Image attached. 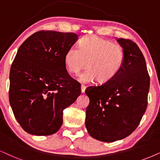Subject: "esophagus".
Returning a JSON list of instances; mask_svg holds the SVG:
<instances>
[{"label":"esophagus","mask_w":160,"mask_h":160,"mask_svg":"<svg viewBox=\"0 0 160 160\" xmlns=\"http://www.w3.org/2000/svg\"><path fill=\"white\" fill-rule=\"evenodd\" d=\"M85 89H86V87L84 85H82L81 86V91H82V93H84V91H85Z\"/></svg>","instance_id":"esophagus-1"}]
</instances>
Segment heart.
Returning a JSON list of instances; mask_svg holds the SVG:
<instances>
[{
	"instance_id": "1",
	"label": "heart",
	"mask_w": 160,
	"mask_h": 160,
	"mask_svg": "<svg viewBox=\"0 0 160 160\" xmlns=\"http://www.w3.org/2000/svg\"><path fill=\"white\" fill-rule=\"evenodd\" d=\"M125 58V51L120 45L91 35L81 39L78 49L74 47L68 49L64 56V64L72 75H77L88 66V70L78 78L83 83L96 79L99 84H105L120 72Z\"/></svg>"
}]
</instances>
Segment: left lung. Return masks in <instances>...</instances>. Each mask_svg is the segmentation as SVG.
I'll return each instance as SVG.
<instances>
[{"instance_id": "left-lung-1", "label": "left lung", "mask_w": 160, "mask_h": 160, "mask_svg": "<svg viewBox=\"0 0 160 160\" xmlns=\"http://www.w3.org/2000/svg\"><path fill=\"white\" fill-rule=\"evenodd\" d=\"M116 41L125 54L120 72L108 83L85 90L90 98L86 128L92 138L105 142L120 140L135 131L146 110L150 87L146 63L139 47L129 39Z\"/></svg>"}]
</instances>
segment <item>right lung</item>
<instances>
[{"mask_svg": "<svg viewBox=\"0 0 160 160\" xmlns=\"http://www.w3.org/2000/svg\"><path fill=\"white\" fill-rule=\"evenodd\" d=\"M72 32L39 31L18 50L9 73V103L26 132L48 136L63 123V110L76 101L81 85L70 77L65 53L78 40Z\"/></svg>", "mask_w": 160, "mask_h": 160, "instance_id": "obj_1", "label": "right lung"}]
</instances>
